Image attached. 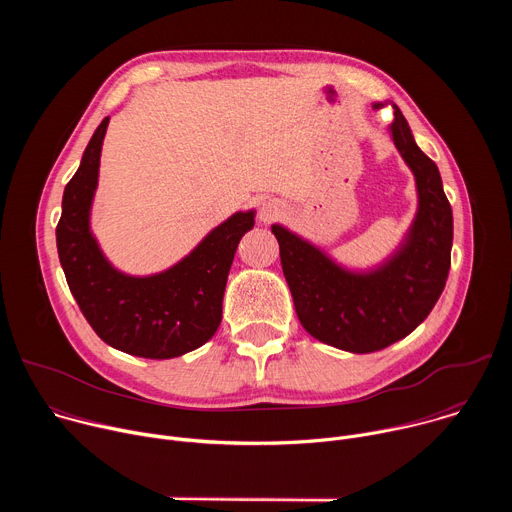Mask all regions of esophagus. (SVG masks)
<instances>
[{"mask_svg": "<svg viewBox=\"0 0 512 512\" xmlns=\"http://www.w3.org/2000/svg\"><path fill=\"white\" fill-rule=\"evenodd\" d=\"M279 214H281V206H279V202H275V200H265V202L259 206V221H261L263 225L271 223L273 218H277Z\"/></svg>", "mask_w": 512, "mask_h": 512, "instance_id": "1", "label": "esophagus"}]
</instances>
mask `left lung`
<instances>
[{
  "label": "left lung",
  "instance_id": "1",
  "mask_svg": "<svg viewBox=\"0 0 512 512\" xmlns=\"http://www.w3.org/2000/svg\"><path fill=\"white\" fill-rule=\"evenodd\" d=\"M385 103H375L381 109ZM389 125L395 148L417 186V214L399 249L369 271H350L322 249L273 225L281 267L296 314L316 340L367 354L411 334L433 310L446 287L454 239L452 206L442 176L411 135L397 105Z\"/></svg>",
  "mask_w": 512,
  "mask_h": 512
}]
</instances>
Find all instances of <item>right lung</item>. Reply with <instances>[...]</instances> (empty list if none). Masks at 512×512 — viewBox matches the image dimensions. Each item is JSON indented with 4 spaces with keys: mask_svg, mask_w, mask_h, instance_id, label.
Here are the masks:
<instances>
[{
    "mask_svg": "<svg viewBox=\"0 0 512 512\" xmlns=\"http://www.w3.org/2000/svg\"><path fill=\"white\" fill-rule=\"evenodd\" d=\"M109 117L95 129L62 196L56 247L83 316L109 346L143 358H174L208 342L223 318L227 277L255 210L235 212L166 271L135 277L115 269L91 233V206Z\"/></svg>",
    "mask_w": 512,
    "mask_h": 512,
    "instance_id": "right-lung-1",
    "label": "right lung"
}]
</instances>
